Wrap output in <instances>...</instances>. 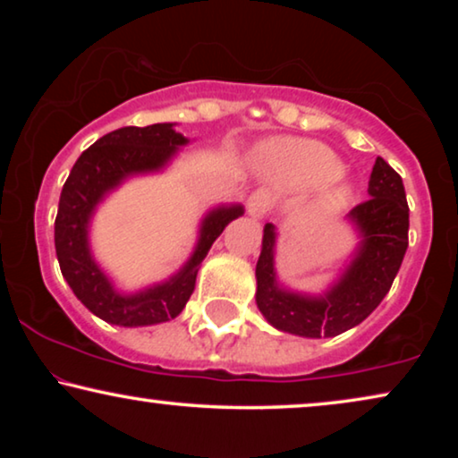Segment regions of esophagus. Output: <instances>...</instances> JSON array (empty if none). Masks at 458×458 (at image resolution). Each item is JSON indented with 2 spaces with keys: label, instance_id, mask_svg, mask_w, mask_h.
<instances>
[{
  "label": "esophagus",
  "instance_id": "34e87169",
  "mask_svg": "<svg viewBox=\"0 0 458 458\" xmlns=\"http://www.w3.org/2000/svg\"><path fill=\"white\" fill-rule=\"evenodd\" d=\"M271 206H273L271 193L265 190H259L248 198V215L252 218H262L268 210H271Z\"/></svg>",
  "mask_w": 458,
  "mask_h": 458
}]
</instances>
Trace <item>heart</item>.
Returning a JSON list of instances; mask_svg holds the SVG:
<instances>
[{"mask_svg": "<svg viewBox=\"0 0 458 458\" xmlns=\"http://www.w3.org/2000/svg\"><path fill=\"white\" fill-rule=\"evenodd\" d=\"M262 165L275 181L293 190H309L340 177L342 162L327 146L309 140H275L260 154ZM350 199L348 185H335L321 199L325 210L342 208Z\"/></svg>", "mask_w": 458, "mask_h": 458, "instance_id": "b5f03b06", "label": "heart"}]
</instances>
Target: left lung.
<instances>
[{
    "label": "left lung",
    "mask_w": 458,
    "mask_h": 458,
    "mask_svg": "<svg viewBox=\"0 0 458 458\" xmlns=\"http://www.w3.org/2000/svg\"><path fill=\"white\" fill-rule=\"evenodd\" d=\"M369 196L348 215L360 235L359 250L323 296L279 287L275 227L267 225L256 262V304L273 327L302 337H334L356 327L381 304L409 248V204L403 177L384 158L375 160Z\"/></svg>",
    "instance_id": "8db88e82"
}]
</instances>
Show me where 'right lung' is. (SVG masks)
<instances>
[{
    "instance_id": "add662e5",
    "label": "right lung",
    "mask_w": 458,
    "mask_h": 458,
    "mask_svg": "<svg viewBox=\"0 0 458 458\" xmlns=\"http://www.w3.org/2000/svg\"><path fill=\"white\" fill-rule=\"evenodd\" d=\"M187 140L173 129V123L149 127H123L99 137L74 162L60 193L58 216L54 225L55 254L60 271L81 302L106 323L141 327L171 321L185 309L196 287V275L208 250L223 229L243 215L240 204L218 206L199 225V240L191 259L177 275L137 293H118L112 287L89 250V221L96 206L108 191L131 174L165 168Z\"/></svg>"
}]
</instances>
